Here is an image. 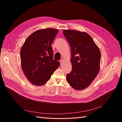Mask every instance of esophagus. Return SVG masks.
<instances>
[{
    "label": "esophagus",
    "mask_w": 122,
    "mask_h": 122,
    "mask_svg": "<svg viewBox=\"0 0 122 122\" xmlns=\"http://www.w3.org/2000/svg\"><path fill=\"white\" fill-rule=\"evenodd\" d=\"M63 62H64V60H63V59H61V60H60V63H61V64H62V63H63Z\"/></svg>",
    "instance_id": "obj_1"
}]
</instances>
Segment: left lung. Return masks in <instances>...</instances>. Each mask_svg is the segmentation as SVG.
<instances>
[{"mask_svg": "<svg viewBox=\"0 0 122 122\" xmlns=\"http://www.w3.org/2000/svg\"><path fill=\"white\" fill-rule=\"evenodd\" d=\"M63 33L71 49V72L66 80L74 89H84L90 85L100 71L101 53L92 38L86 32L64 30Z\"/></svg>", "mask_w": 122, "mask_h": 122, "instance_id": "left-lung-1", "label": "left lung"}]
</instances>
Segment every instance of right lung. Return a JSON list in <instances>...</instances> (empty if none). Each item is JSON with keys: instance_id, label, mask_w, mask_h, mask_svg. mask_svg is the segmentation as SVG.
I'll list each match as a JSON object with an SVG mask.
<instances>
[{"instance_id": "right-lung-1", "label": "right lung", "mask_w": 122, "mask_h": 122, "mask_svg": "<svg viewBox=\"0 0 122 122\" xmlns=\"http://www.w3.org/2000/svg\"><path fill=\"white\" fill-rule=\"evenodd\" d=\"M58 31L52 28L37 30L27 37L21 48L22 70L34 85L46 84L60 65L59 61L53 60L51 46Z\"/></svg>"}]
</instances>
